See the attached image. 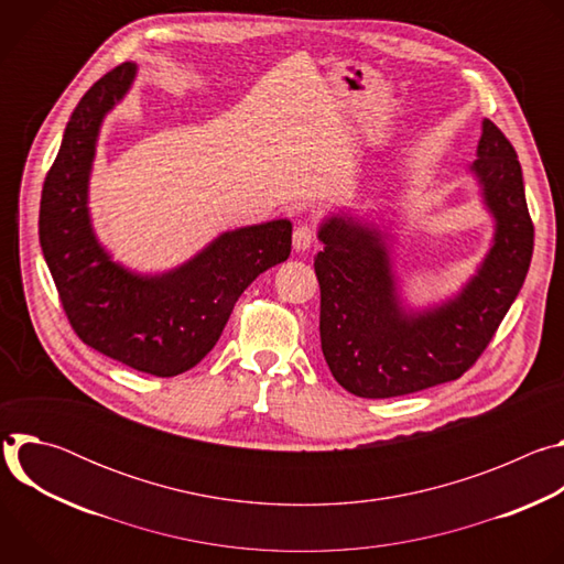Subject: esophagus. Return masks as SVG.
<instances>
[{"instance_id":"1","label":"esophagus","mask_w":564,"mask_h":564,"mask_svg":"<svg viewBox=\"0 0 564 564\" xmlns=\"http://www.w3.org/2000/svg\"><path fill=\"white\" fill-rule=\"evenodd\" d=\"M312 243H314V231H312V227H310V225H299V227L294 229V234H292V246H294V250H296V252H305V250L312 248Z\"/></svg>"}]
</instances>
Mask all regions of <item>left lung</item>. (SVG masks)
<instances>
[{
	"instance_id": "left-lung-1",
	"label": "left lung",
	"mask_w": 564,
	"mask_h": 564,
	"mask_svg": "<svg viewBox=\"0 0 564 564\" xmlns=\"http://www.w3.org/2000/svg\"><path fill=\"white\" fill-rule=\"evenodd\" d=\"M468 170L496 220L494 246L468 283L435 307L401 303L386 229L346 212L321 223V350L348 392L386 399L462 377L516 301L533 254V223L518 153L491 120L481 122Z\"/></svg>"
}]
</instances>
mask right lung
Returning <instances> with one entry per match:
<instances>
[{
  "mask_svg": "<svg viewBox=\"0 0 564 564\" xmlns=\"http://www.w3.org/2000/svg\"><path fill=\"white\" fill-rule=\"evenodd\" d=\"M133 79V62L116 66L70 113L42 189L40 246L79 339L133 370L174 377L216 346L246 288L290 257L292 223L279 218L223 231L163 274L116 263L91 225L89 178L100 124Z\"/></svg>",
  "mask_w": 564,
  "mask_h": 564,
  "instance_id": "right-lung-1",
  "label": "right lung"
}]
</instances>
